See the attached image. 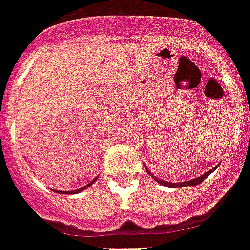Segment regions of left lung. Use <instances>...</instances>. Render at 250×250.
Here are the masks:
<instances>
[{
  "mask_svg": "<svg viewBox=\"0 0 250 250\" xmlns=\"http://www.w3.org/2000/svg\"><path fill=\"white\" fill-rule=\"evenodd\" d=\"M216 168H217V166H216V167H214V168H212V169H209V171H208V172H205L204 175H201V176L196 177V179H192V180H188V182H183V183H169V182H163V180H160V179H158V177H155V176H153L152 173H151V172H149L148 168L146 167V169H147V172H148L149 175H151V176H152L153 179H155V182H158L159 184H162V186H166V187H169V188H179V187L197 186V184H200L201 182H204L205 179H207V177L209 176L210 173H212V172H213L214 169H216Z\"/></svg>",
  "mask_w": 250,
  "mask_h": 250,
  "instance_id": "1",
  "label": "left lung"
}]
</instances>
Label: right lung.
Instances as JSON below:
<instances>
[{
    "mask_svg": "<svg viewBox=\"0 0 250 250\" xmlns=\"http://www.w3.org/2000/svg\"><path fill=\"white\" fill-rule=\"evenodd\" d=\"M97 179H98V177H95V179H94V180H92L91 183H88L87 186L82 187V188H79V189H75V191H55V192H57V193H68V195H73V193H79V192L83 191L84 188H88V187H90V186H92L94 183L97 182Z\"/></svg>",
    "mask_w": 250,
    "mask_h": 250,
    "instance_id": "right-lung-1",
    "label": "right lung"
}]
</instances>
